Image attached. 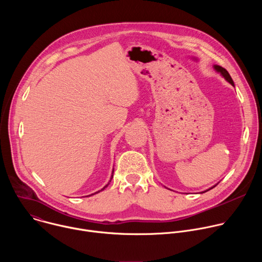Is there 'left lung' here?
<instances>
[{"label": "left lung", "mask_w": 262, "mask_h": 262, "mask_svg": "<svg viewBox=\"0 0 262 262\" xmlns=\"http://www.w3.org/2000/svg\"><path fill=\"white\" fill-rule=\"evenodd\" d=\"M213 67H214V69H215L217 72H220V73L222 74V76H223L224 78H225V80H226V81H228L231 85H233V86H234L233 81H232V79H231V77H230L229 72H228L225 68H223L222 66H219V65H214ZM214 186H215V185H214ZM211 189H212V188H211Z\"/></svg>", "instance_id": "left-lung-1"}]
</instances>
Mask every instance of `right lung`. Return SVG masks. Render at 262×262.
Wrapping results in <instances>:
<instances>
[{
	"instance_id": "add662e5",
	"label": "right lung",
	"mask_w": 262,
	"mask_h": 262,
	"mask_svg": "<svg viewBox=\"0 0 262 262\" xmlns=\"http://www.w3.org/2000/svg\"><path fill=\"white\" fill-rule=\"evenodd\" d=\"M112 177H113V175H112ZM111 179H112V178H111ZM110 181H111V180H110ZM107 184H108V183H107ZM107 184H106V185H105V186H104V188H103V189H101V190H100V191H103V190H104V189H105V188H106V186H107ZM100 191H98V192H96V193H99V192H100Z\"/></svg>"
}]
</instances>
